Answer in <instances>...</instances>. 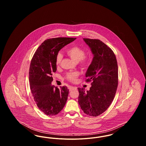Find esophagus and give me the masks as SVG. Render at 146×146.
Masks as SVG:
<instances>
[{
  "instance_id": "34e87169",
  "label": "esophagus",
  "mask_w": 146,
  "mask_h": 146,
  "mask_svg": "<svg viewBox=\"0 0 146 146\" xmlns=\"http://www.w3.org/2000/svg\"><path fill=\"white\" fill-rule=\"evenodd\" d=\"M68 89L70 90V91L73 90H74V89H76V87H74V86H70L68 87Z\"/></svg>"
}]
</instances>
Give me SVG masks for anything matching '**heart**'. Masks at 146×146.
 Segmentation results:
<instances>
[{
	"label": "heart",
	"mask_w": 146,
	"mask_h": 146,
	"mask_svg": "<svg viewBox=\"0 0 146 146\" xmlns=\"http://www.w3.org/2000/svg\"><path fill=\"white\" fill-rule=\"evenodd\" d=\"M66 53L68 55L75 61L76 62H80V64L82 67H85L87 66L89 60L87 57H85V51L83 48L81 47L74 45L69 48L66 50ZM62 55L61 52H58L56 56V64L58 66L62 61ZM79 75L78 72H72L68 73L66 76V78L71 82H74L76 80V78Z\"/></svg>",
	"instance_id": "1"
}]
</instances>
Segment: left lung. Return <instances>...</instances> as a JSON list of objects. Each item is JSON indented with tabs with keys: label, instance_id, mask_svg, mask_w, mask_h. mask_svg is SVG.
Returning <instances> with one entry per match:
<instances>
[{
	"label": "left lung",
	"instance_id": "left-lung-1",
	"mask_svg": "<svg viewBox=\"0 0 146 146\" xmlns=\"http://www.w3.org/2000/svg\"><path fill=\"white\" fill-rule=\"evenodd\" d=\"M94 55L87 70L86 82H91L90 90L78 88V103L88 115L97 117L106 111L114 98L118 84L116 57L110 48L98 39L83 38Z\"/></svg>",
	"mask_w": 146,
	"mask_h": 146
}]
</instances>
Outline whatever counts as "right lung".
<instances>
[{
  "label": "right lung",
  "instance_id": "add662e5",
  "mask_svg": "<svg viewBox=\"0 0 146 146\" xmlns=\"http://www.w3.org/2000/svg\"><path fill=\"white\" fill-rule=\"evenodd\" d=\"M73 38L48 39L36 50L31 60L29 72L30 89L39 109L47 115H55L66 104L69 90L51 85L52 73L57 68L56 56L64 46L74 41Z\"/></svg>",
  "mask_w": 146,
  "mask_h": 146
}]
</instances>
